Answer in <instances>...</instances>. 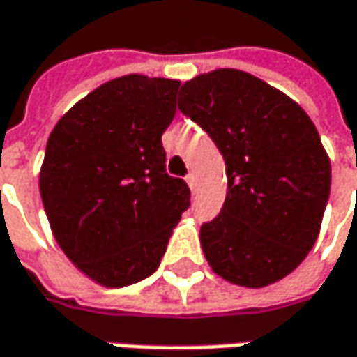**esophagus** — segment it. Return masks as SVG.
Here are the masks:
<instances>
[{"mask_svg":"<svg viewBox=\"0 0 357 357\" xmlns=\"http://www.w3.org/2000/svg\"><path fill=\"white\" fill-rule=\"evenodd\" d=\"M186 183H188V186H190V188L195 190V188H196V174L195 173L186 174Z\"/></svg>","mask_w":357,"mask_h":357,"instance_id":"34e87169","label":"esophagus"}]
</instances>
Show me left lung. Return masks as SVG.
Wrapping results in <instances>:
<instances>
[{"label":"left lung","instance_id":"1","mask_svg":"<svg viewBox=\"0 0 357 357\" xmlns=\"http://www.w3.org/2000/svg\"><path fill=\"white\" fill-rule=\"evenodd\" d=\"M178 109L216 143L228 195L200 243L214 273L265 287L303 263L330 196V159L307 112L277 88L234 68L183 84Z\"/></svg>","mask_w":357,"mask_h":357}]
</instances>
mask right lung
Returning a JSON list of instances; mask_svg holds the SVG:
<instances>
[{"instance_id":"add662e5","label":"right lung","mask_w":357,"mask_h":357,"mask_svg":"<svg viewBox=\"0 0 357 357\" xmlns=\"http://www.w3.org/2000/svg\"><path fill=\"white\" fill-rule=\"evenodd\" d=\"M178 80L129 74L59 119L39 188L54 240L92 281L128 287L157 271L190 188L167 173L161 135Z\"/></svg>"}]
</instances>
